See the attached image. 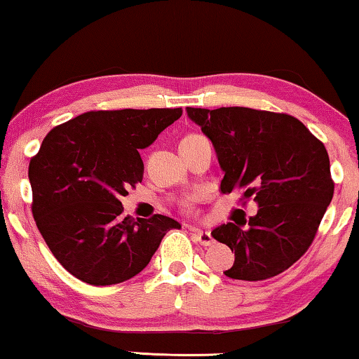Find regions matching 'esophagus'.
I'll return each instance as SVG.
<instances>
[{
    "label": "esophagus",
    "instance_id": "obj_1",
    "mask_svg": "<svg viewBox=\"0 0 359 359\" xmlns=\"http://www.w3.org/2000/svg\"><path fill=\"white\" fill-rule=\"evenodd\" d=\"M192 235L197 241H199L202 246H210V244H214V236H212L210 231H204V230H199V228H196V230H192Z\"/></svg>",
    "mask_w": 359,
    "mask_h": 359
}]
</instances>
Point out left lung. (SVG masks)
Wrapping results in <instances>:
<instances>
[{
  "mask_svg": "<svg viewBox=\"0 0 359 359\" xmlns=\"http://www.w3.org/2000/svg\"><path fill=\"white\" fill-rule=\"evenodd\" d=\"M214 145L220 192L252 197L257 214L212 231L235 251L225 270L236 280H266L298 261L313 243L334 196L329 154L299 119L244 107L186 108Z\"/></svg>",
  "mask_w": 359,
  "mask_h": 359,
  "instance_id": "left-lung-1",
  "label": "left lung"
}]
</instances>
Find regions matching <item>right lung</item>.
Here are the masks:
<instances>
[{
	"instance_id": "right-lung-1",
	"label": "right lung",
	"mask_w": 359,
	"mask_h": 359,
	"mask_svg": "<svg viewBox=\"0 0 359 359\" xmlns=\"http://www.w3.org/2000/svg\"><path fill=\"white\" fill-rule=\"evenodd\" d=\"M183 115L181 108L89 111L46 134L30 160L32 214L61 266L105 287L147 267L173 218L123 217L121 197L142 181L139 149Z\"/></svg>"
}]
</instances>
